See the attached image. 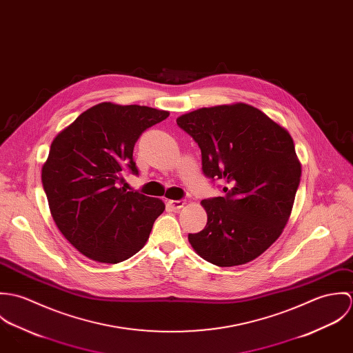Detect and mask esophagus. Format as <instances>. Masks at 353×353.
<instances>
[{"instance_id":"esophagus-1","label":"esophagus","mask_w":353,"mask_h":353,"mask_svg":"<svg viewBox=\"0 0 353 353\" xmlns=\"http://www.w3.org/2000/svg\"><path fill=\"white\" fill-rule=\"evenodd\" d=\"M185 203L186 201L185 200H172V201H170V205L175 209V210H179V209H182L183 206H185Z\"/></svg>"}]
</instances>
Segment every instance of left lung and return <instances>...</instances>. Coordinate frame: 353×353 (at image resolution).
<instances>
[{
    "mask_svg": "<svg viewBox=\"0 0 353 353\" xmlns=\"http://www.w3.org/2000/svg\"><path fill=\"white\" fill-rule=\"evenodd\" d=\"M176 123L201 150L202 171L220 179L224 197L202 200L208 221L189 242L205 261L248 263L281 235L301 183L291 134L246 103L202 107Z\"/></svg>",
    "mask_w": 353,
    "mask_h": 353,
    "instance_id": "obj_1",
    "label": "left lung"
}]
</instances>
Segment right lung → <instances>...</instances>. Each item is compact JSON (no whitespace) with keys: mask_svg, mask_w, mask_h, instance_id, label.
Returning a JSON list of instances; mask_svg holds the SVG:
<instances>
[{"mask_svg":"<svg viewBox=\"0 0 353 353\" xmlns=\"http://www.w3.org/2000/svg\"><path fill=\"white\" fill-rule=\"evenodd\" d=\"M168 111L103 101L57 134L42 167L51 216L85 256L118 263L147 243L165 205L121 186L122 170L139 174L133 150L144 130Z\"/></svg>","mask_w":353,"mask_h":353,"instance_id":"obj_1","label":"right lung"}]
</instances>
